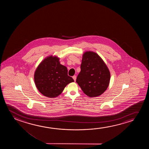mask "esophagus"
Masks as SVG:
<instances>
[{
    "label": "esophagus",
    "mask_w": 149,
    "mask_h": 149,
    "mask_svg": "<svg viewBox=\"0 0 149 149\" xmlns=\"http://www.w3.org/2000/svg\"><path fill=\"white\" fill-rule=\"evenodd\" d=\"M73 78L74 80L75 81L76 80V76H73Z\"/></svg>",
    "instance_id": "34e87169"
}]
</instances>
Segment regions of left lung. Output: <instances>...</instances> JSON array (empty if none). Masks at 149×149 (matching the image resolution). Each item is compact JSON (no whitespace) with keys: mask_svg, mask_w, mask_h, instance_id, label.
Segmentation results:
<instances>
[{"mask_svg":"<svg viewBox=\"0 0 149 149\" xmlns=\"http://www.w3.org/2000/svg\"><path fill=\"white\" fill-rule=\"evenodd\" d=\"M81 71L76 82L90 97L101 95L108 87L110 73L106 63L97 53L86 51L82 55Z\"/></svg>","mask_w":149,"mask_h":149,"instance_id":"1","label":"left lung"}]
</instances>
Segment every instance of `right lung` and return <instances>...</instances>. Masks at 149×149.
<instances>
[{"instance_id":"obj_1","label":"right lung","mask_w":149,"mask_h":149,"mask_svg":"<svg viewBox=\"0 0 149 149\" xmlns=\"http://www.w3.org/2000/svg\"><path fill=\"white\" fill-rule=\"evenodd\" d=\"M34 80L37 89L48 98L57 97L68 84L74 82L68 75L67 68L60 63L59 58L49 55L41 61L36 70Z\"/></svg>"}]
</instances>
